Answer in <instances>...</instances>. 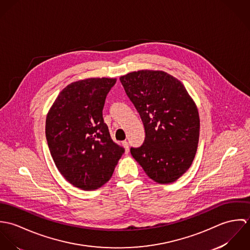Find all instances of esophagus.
<instances>
[{
	"mask_svg": "<svg viewBox=\"0 0 250 250\" xmlns=\"http://www.w3.org/2000/svg\"><path fill=\"white\" fill-rule=\"evenodd\" d=\"M122 145L124 146L126 153H128V152H129V143H127V142H123Z\"/></svg>",
	"mask_w": 250,
	"mask_h": 250,
	"instance_id": "34e87169",
	"label": "esophagus"
}]
</instances>
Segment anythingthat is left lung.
I'll list each match as a JSON object with an SVG mask.
<instances>
[{
  "label": "left lung",
  "instance_id": "left-lung-1",
  "mask_svg": "<svg viewBox=\"0 0 250 250\" xmlns=\"http://www.w3.org/2000/svg\"><path fill=\"white\" fill-rule=\"evenodd\" d=\"M143 120L145 140L133 158L159 184L178 180L191 166L199 141L198 109L178 79L140 70L119 78Z\"/></svg>",
  "mask_w": 250,
  "mask_h": 250
}]
</instances>
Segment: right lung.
Masks as SVG:
<instances>
[{"instance_id":"right-lung-1","label":"right lung","mask_w":250,"mask_h":250,"mask_svg":"<svg viewBox=\"0 0 250 250\" xmlns=\"http://www.w3.org/2000/svg\"><path fill=\"white\" fill-rule=\"evenodd\" d=\"M115 83L113 78L71 83L46 117V140L56 167L66 181L83 190L106 184L124 153L111 140L102 112Z\"/></svg>"}]
</instances>
